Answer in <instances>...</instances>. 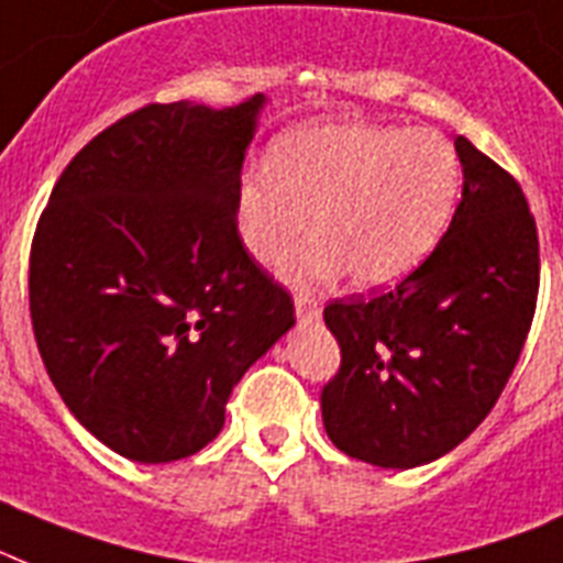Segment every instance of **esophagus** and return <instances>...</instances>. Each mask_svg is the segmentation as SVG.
Masks as SVG:
<instances>
[{
  "label": "esophagus",
  "instance_id": "1",
  "mask_svg": "<svg viewBox=\"0 0 563 563\" xmlns=\"http://www.w3.org/2000/svg\"><path fill=\"white\" fill-rule=\"evenodd\" d=\"M295 311H297V320H300L303 325H309V323H318L320 311H323V309H320V303L314 300V297L297 295L295 297Z\"/></svg>",
  "mask_w": 563,
  "mask_h": 563
}]
</instances>
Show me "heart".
Segmentation results:
<instances>
[{"instance_id": "1", "label": "heart", "mask_w": 563, "mask_h": 563, "mask_svg": "<svg viewBox=\"0 0 563 563\" xmlns=\"http://www.w3.org/2000/svg\"><path fill=\"white\" fill-rule=\"evenodd\" d=\"M461 159L438 131L334 120L283 134L266 172L238 186L245 249L263 263L283 257L300 286L329 283L349 268L354 286H395L434 252L455 214Z\"/></svg>"}]
</instances>
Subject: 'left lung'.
Wrapping results in <instances>:
<instances>
[{
  "mask_svg": "<svg viewBox=\"0 0 563 563\" xmlns=\"http://www.w3.org/2000/svg\"><path fill=\"white\" fill-rule=\"evenodd\" d=\"M464 194L441 243L377 297L325 306L340 372L323 386L325 434L384 470L432 464L466 441L507 386L532 325L538 231L521 186L455 140Z\"/></svg>",
  "mask_w": 563,
  "mask_h": 563,
  "instance_id": "1",
  "label": "left lung"
}]
</instances>
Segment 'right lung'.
<instances>
[{
	"instance_id": "1",
	"label": "right lung",
	"mask_w": 563,
	"mask_h": 563,
	"mask_svg": "<svg viewBox=\"0 0 563 563\" xmlns=\"http://www.w3.org/2000/svg\"><path fill=\"white\" fill-rule=\"evenodd\" d=\"M266 97L145 106L97 134L51 191L31 245V320L70 415L117 455L209 446L240 377L295 325L289 291L238 231Z\"/></svg>"
}]
</instances>
